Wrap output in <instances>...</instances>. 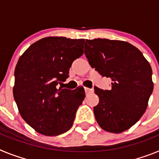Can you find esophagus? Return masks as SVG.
Segmentation results:
<instances>
[{"label": "esophagus", "mask_w": 159, "mask_h": 159, "mask_svg": "<svg viewBox=\"0 0 159 159\" xmlns=\"http://www.w3.org/2000/svg\"><path fill=\"white\" fill-rule=\"evenodd\" d=\"M84 89H85V92H86V94L92 93V92H94V90H93V89H91V88H84Z\"/></svg>", "instance_id": "esophagus-1"}]
</instances>
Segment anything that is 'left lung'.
<instances>
[{
  "mask_svg": "<svg viewBox=\"0 0 159 159\" xmlns=\"http://www.w3.org/2000/svg\"><path fill=\"white\" fill-rule=\"evenodd\" d=\"M84 53L91 67L111 80V90L95 88L97 123L111 133L128 130L147 110L154 89L151 65L137 48L122 40H86Z\"/></svg>",
  "mask_w": 159,
  "mask_h": 159,
  "instance_id": "obj_1",
  "label": "left lung"
}]
</instances>
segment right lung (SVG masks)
Masks as SVG:
<instances>
[{
    "label": "right lung",
    "instance_id": "obj_1",
    "mask_svg": "<svg viewBox=\"0 0 159 159\" xmlns=\"http://www.w3.org/2000/svg\"><path fill=\"white\" fill-rule=\"evenodd\" d=\"M84 39L49 36L35 42L22 54L15 68L13 96L28 124L43 135L67 131L85 98L83 87H60L75 60L84 54Z\"/></svg>",
    "mask_w": 159,
    "mask_h": 159
}]
</instances>
